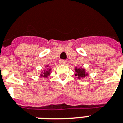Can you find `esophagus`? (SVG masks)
<instances>
[{
  "instance_id": "1",
  "label": "esophagus",
  "mask_w": 123,
  "mask_h": 123,
  "mask_svg": "<svg viewBox=\"0 0 123 123\" xmlns=\"http://www.w3.org/2000/svg\"><path fill=\"white\" fill-rule=\"evenodd\" d=\"M67 61H65V60H60V61H59V63L61 64H66Z\"/></svg>"
}]
</instances>
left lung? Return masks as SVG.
Here are the masks:
<instances>
[{
  "instance_id": "1",
  "label": "left lung",
  "mask_w": 123,
  "mask_h": 123,
  "mask_svg": "<svg viewBox=\"0 0 123 123\" xmlns=\"http://www.w3.org/2000/svg\"><path fill=\"white\" fill-rule=\"evenodd\" d=\"M75 72L76 73L75 74V76H77L78 79H81V78H84L87 77V75H89V74L86 72V70L81 66L80 68H77L75 67Z\"/></svg>"
}]
</instances>
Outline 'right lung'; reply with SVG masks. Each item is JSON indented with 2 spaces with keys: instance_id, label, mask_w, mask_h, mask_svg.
<instances>
[{
  "instance_id": "obj_1",
  "label": "right lung",
  "mask_w": 123,
  "mask_h": 123,
  "mask_svg": "<svg viewBox=\"0 0 123 123\" xmlns=\"http://www.w3.org/2000/svg\"><path fill=\"white\" fill-rule=\"evenodd\" d=\"M51 68H50L49 65H46L45 66V68L43 70L41 71L40 77L44 78H48V76L50 75L51 74Z\"/></svg>"
}]
</instances>
